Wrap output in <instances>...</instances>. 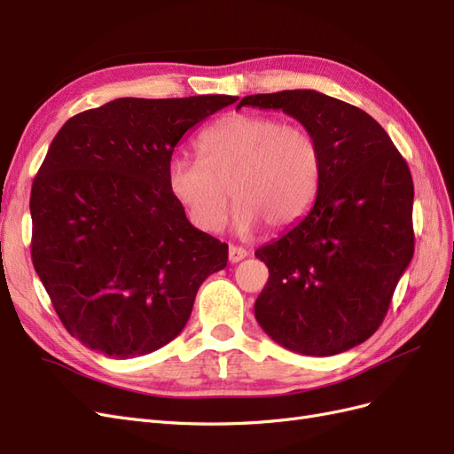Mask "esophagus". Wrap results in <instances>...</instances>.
Here are the masks:
<instances>
[{
  "label": "esophagus",
  "mask_w": 454,
  "mask_h": 454,
  "mask_svg": "<svg viewBox=\"0 0 454 454\" xmlns=\"http://www.w3.org/2000/svg\"><path fill=\"white\" fill-rule=\"evenodd\" d=\"M244 257H248V250L242 246H229V261L231 263H239Z\"/></svg>",
  "instance_id": "1"
}]
</instances>
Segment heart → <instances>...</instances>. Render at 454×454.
I'll return each instance as SVG.
<instances>
[{
    "label": "heart",
    "instance_id": "1",
    "mask_svg": "<svg viewBox=\"0 0 454 454\" xmlns=\"http://www.w3.org/2000/svg\"><path fill=\"white\" fill-rule=\"evenodd\" d=\"M197 151L200 160L172 157L167 182L191 223L204 232L225 225L229 193L237 200L232 227L242 235L261 223L272 231L294 225L318 193V142L274 117L231 114L200 132Z\"/></svg>",
    "mask_w": 454,
    "mask_h": 454
}]
</instances>
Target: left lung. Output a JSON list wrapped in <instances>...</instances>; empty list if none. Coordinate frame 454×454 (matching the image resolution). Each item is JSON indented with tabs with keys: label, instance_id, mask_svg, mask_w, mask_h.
<instances>
[{
	"label": "left lung",
	"instance_id": "8db88e82",
	"mask_svg": "<svg viewBox=\"0 0 454 454\" xmlns=\"http://www.w3.org/2000/svg\"><path fill=\"white\" fill-rule=\"evenodd\" d=\"M242 106L282 109L314 136L322 155L310 212L255 252L269 267L255 320L297 354L358 347L382 324L415 252L407 162L373 117L327 94H252Z\"/></svg>",
	"mask_w": 454,
	"mask_h": 454
}]
</instances>
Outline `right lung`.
<instances>
[{
    "label": "right lung",
    "instance_id": "add662e5",
    "mask_svg": "<svg viewBox=\"0 0 454 454\" xmlns=\"http://www.w3.org/2000/svg\"><path fill=\"white\" fill-rule=\"evenodd\" d=\"M237 96L117 98L64 122L32 185V261L72 337L136 358L182 333L229 246L167 182L182 136Z\"/></svg>",
    "mask_w": 454,
    "mask_h": 454
}]
</instances>
